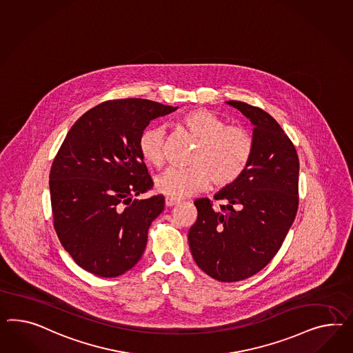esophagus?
Here are the masks:
<instances>
[{"mask_svg":"<svg viewBox=\"0 0 353 353\" xmlns=\"http://www.w3.org/2000/svg\"><path fill=\"white\" fill-rule=\"evenodd\" d=\"M179 201H176V199H172V198H165V205L167 207H172V205H174V204H177Z\"/></svg>","mask_w":353,"mask_h":353,"instance_id":"34e87169","label":"esophagus"}]
</instances>
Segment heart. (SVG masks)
Returning a JSON list of instances; mask_svg holds the SVG:
<instances>
[{"label":"heart","mask_w":353,"mask_h":353,"mask_svg":"<svg viewBox=\"0 0 353 353\" xmlns=\"http://www.w3.org/2000/svg\"><path fill=\"white\" fill-rule=\"evenodd\" d=\"M179 123L198 140L189 167L170 168L157 179V190L167 198L182 199L216 188H229L248 170L253 158L252 134L240 125H228L207 109H194L179 118ZM139 152L157 168L165 162V134L162 127H148L139 137Z\"/></svg>","instance_id":"1"}]
</instances>
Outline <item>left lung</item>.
Masks as SVG:
<instances>
[{"label": "left lung", "instance_id": "left-lung-1", "mask_svg": "<svg viewBox=\"0 0 353 353\" xmlns=\"http://www.w3.org/2000/svg\"><path fill=\"white\" fill-rule=\"evenodd\" d=\"M254 125V152L241 179L214 195L226 201L213 210L208 198L194 201L198 219L189 230L196 265L207 275L234 283L256 275L275 257L298 210L299 159L276 121L257 106L230 100Z\"/></svg>", "mask_w": 353, "mask_h": 353}]
</instances>
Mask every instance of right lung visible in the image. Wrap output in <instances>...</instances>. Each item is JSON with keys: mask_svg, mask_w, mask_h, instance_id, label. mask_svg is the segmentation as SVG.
Returning a JSON list of instances; mask_svg holds the SVG:
<instances>
[{"mask_svg": "<svg viewBox=\"0 0 353 353\" xmlns=\"http://www.w3.org/2000/svg\"><path fill=\"white\" fill-rule=\"evenodd\" d=\"M177 109L145 99L108 100L69 130L50 171L54 228L77 265L117 277L140 261L164 196L137 199L152 188L139 152L150 121Z\"/></svg>", "mask_w": 353, "mask_h": 353, "instance_id": "obj_1", "label": "right lung"}]
</instances>
